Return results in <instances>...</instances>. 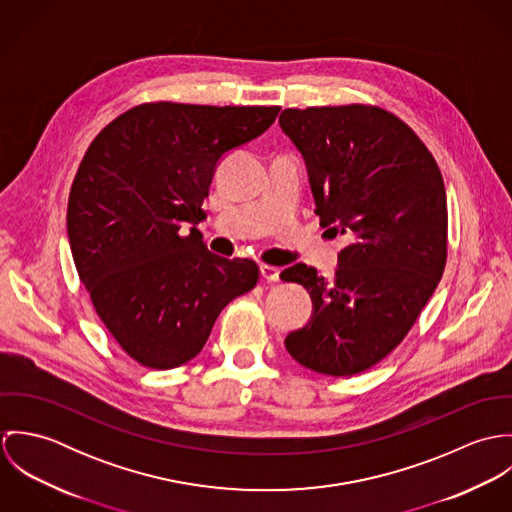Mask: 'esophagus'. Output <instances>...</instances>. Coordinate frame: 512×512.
I'll return each mask as SVG.
<instances>
[{"mask_svg": "<svg viewBox=\"0 0 512 512\" xmlns=\"http://www.w3.org/2000/svg\"><path fill=\"white\" fill-rule=\"evenodd\" d=\"M260 272H262V278H264V280H268V282H280V268L270 266V264H262V266H260Z\"/></svg>", "mask_w": 512, "mask_h": 512, "instance_id": "1", "label": "esophagus"}]
</instances>
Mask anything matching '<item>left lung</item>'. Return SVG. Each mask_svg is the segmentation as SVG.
<instances>
[{"instance_id":"8db88e82","label":"left lung","mask_w":512,"mask_h":512,"mask_svg":"<svg viewBox=\"0 0 512 512\" xmlns=\"http://www.w3.org/2000/svg\"><path fill=\"white\" fill-rule=\"evenodd\" d=\"M280 126L305 159L321 226L351 238L333 282L301 262L280 274L313 301L286 349L305 368L351 376L402 343L438 288L447 258L441 171L414 130L378 106L288 108Z\"/></svg>"}]
</instances>
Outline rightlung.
<instances>
[{
    "mask_svg": "<svg viewBox=\"0 0 512 512\" xmlns=\"http://www.w3.org/2000/svg\"><path fill=\"white\" fill-rule=\"evenodd\" d=\"M278 112L147 102L86 149L67 211L74 266L106 329L140 365L195 359L220 311L256 286L258 264L213 254L197 224L220 159L264 134Z\"/></svg>",
    "mask_w": 512,
    "mask_h": 512,
    "instance_id": "1",
    "label": "right lung"
}]
</instances>
